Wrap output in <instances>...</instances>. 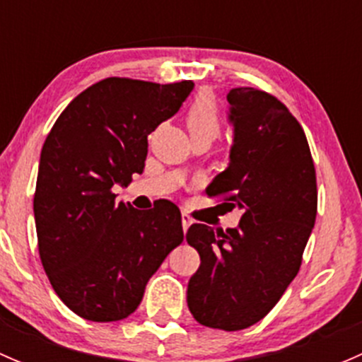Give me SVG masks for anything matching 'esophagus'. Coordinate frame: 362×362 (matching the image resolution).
Masks as SVG:
<instances>
[{"instance_id":"1","label":"esophagus","mask_w":362,"mask_h":362,"mask_svg":"<svg viewBox=\"0 0 362 362\" xmlns=\"http://www.w3.org/2000/svg\"><path fill=\"white\" fill-rule=\"evenodd\" d=\"M191 224H192L191 215H189V214H182V228H184V233L187 231L189 226H191Z\"/></svg>"}]
</instances>
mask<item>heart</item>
Instances as JSON below:
<instances>
[{"label": "heart", "instance_id": "heart-1", "mask_svg": "<svg viewBox=\"0 0 362 362\" xmlns=\"http://www.w3.org/2000/svg\"><path fill=\"white\" fill-rule=\"evenodd\" d=\"M185 124L191 138L214 140L221 131V108L211 94L203 93L196 98L185 115Z\"/></svg>", "mask_w": 362, "mask_h": 362}]
</instances>
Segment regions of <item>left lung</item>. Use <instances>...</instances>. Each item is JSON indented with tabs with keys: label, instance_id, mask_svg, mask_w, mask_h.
<instances>
[{
	"label": "left lung",
	"instance_id": "1",
	"mask_svg": "<svg viewBox=\"0 0 362 362\" xmlns=\"http://www.w3.org/2000/svg\"><path fill=\"white\" fill-rule=\"evenodd\" d=\"M228 101L229 166L206 194L243 214L226 231L189 228L202 264L187 305L203 326L238 331L268 315L298 275L315 224L317 178L305 131L282 101L254 87L231 89Z\"/></svg>",
	"mask_w": 362,
	"mask_h": 362
}]
</instances>
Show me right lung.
<instances>
[{
	"label": "right lung",
	"instance_id": "add662e5",
	"mask_svg": "<svg viewBox=\"0 0 362 362\" xmlns=\"http://www.w3.org/2000/svg\"><path fill=\"white\" fill-rule=\"evenodd\" d=\"M192 87L105 78L64 108L43 144L33 202L40 259L61 301L82 319L131 315L184 240L177 204L159 199L141 211L115 203L112 187L144 171L147 136Z\"/></svg>",
	"mask_w": 362,
	"mask_h": 362
}]
</instances>
